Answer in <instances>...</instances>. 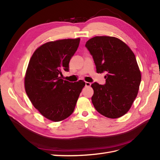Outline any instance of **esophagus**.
Masks as SVG:
<instances>
[{
    "mask_svg": "<svg viewBox=\"0 0 160 160\" xmlns=\"http://www.w3.org/2000/svg\"><path fill=\"white\" fill-rule=\"evenodd\" d=\"M85 85H86V87H90L91 85V83L89 82H85Z\"/></svg>",
    "mask_w": 160,
    "mask_h": 160,
    "instance_id": "34e87169",
    "label": "esophagus"
}]
</instances>
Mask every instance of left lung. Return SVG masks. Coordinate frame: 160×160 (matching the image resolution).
I'll use <instances>...</instances> for the list:
<instances>
[{
    "label": "left lung",
    "mask_w": 160,
    "mask_h": 160,
    "mask_svg": "<svg viewBox=\"0 0 160 160\" xmlns=\"http://www.w3.org/2000/svg\"><path fill=\"white\" fill-rule=\"evenodd\" d=\"M98 73L107 72L104 85L91 84V101L98 113L108 118L123 116L136 98L141 72L135 54L127 44L112 36H96L86 42Z\"/></svg>",
    "instance_id": "obj_1"
}]
</instances>
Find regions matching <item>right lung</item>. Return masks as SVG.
<instances>
[{"instance_id": "1", "label": "right lung", "mask_w": 160, "mask_h": 160, "mask_svg": "<svg viewBox=\"0 0 160 160\" xmlns=\"http://www.w3.org/2000/svg\"><path fill=\"white\" fill-rule=\"evenodd\" d=\"M80 38L63 39L43 44L33 52L25 76V89L30 101L42 115L53 122L67 118L74 111L85 82L64 80L62 71L79 46Z\"/></svg>"}]
</instances>
